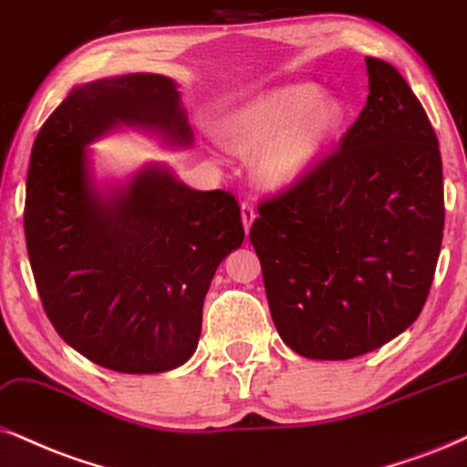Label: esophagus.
Wrapping results in <instances>:
<instances>
[{"instance_id":"obj_1","label":"esophagus","mask_w":467,"mask_h":467,"mask_svg":"<svg viewBox=\"0 0 467 467\" xmlns=\"http://www.w3.org/2000/svg\"><path fill=\"white\" fill-rule=\"evenodd\" d=\"M241 220H244L245 233H250L252 223H254V220H256V211H254V206L250 202L241 204Z\"/></svg>"}]
</instances>
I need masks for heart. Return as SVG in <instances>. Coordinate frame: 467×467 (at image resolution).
<instances>
[{"instance_id": "heart-1", "label": "heart", "mask_w": 467, "mask_h": 467, "mask_svg": "<svg viewBox=\"0 0 467 467\" xmlns=\"http://www.w3.org/2000/svg\"><path fill=\"white\" fill-rule=\"evenodd\" d=\"M347 120L334 97L312 84L282 86L256 97L223 122L228 149L256 157L254 172L271 190L304 181L326 155Z\"/></svg>"}]
</instances>
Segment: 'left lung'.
<instances>
[{"mask_svg":"<svg viewBox=\"0 0 467 467\" xmlns=\"http://www.w3.org/2000/svg\"><path fill=\"white\" fill-rule=\"evenodd\" d=\"M366 108L340 149L258 204L250 230L277 334L310 359H351L403 334L444 234L427 111L392 64L366 57Z\"/></svg>","mask_w":467,"mask_h":467,"instance_id":"8db88e82","label":"left lung"}]
</instances>
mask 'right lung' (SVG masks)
Instances as JSON below:
<instances>
[{"instance_id": "right-lung-1", "label": "right lung", "mask_w": 467, "mask_h": 467, "mask_svg": "<svg viewBox=\"0 0 467 467\" xmlns=\"http://www.w3.org/2000/svg\"><path fill=\"white\" fill-rule=\"evenodd\" d=\"M120 127L174 149L193 140L170 77L75 86L32 146L23 223L40 302L64 342L109 370L152 375L193 356L215 269L245 233L233 193L192 190L168 165L101 190L88 146Z\"/></svg>"}]
</instances>
